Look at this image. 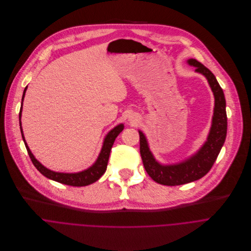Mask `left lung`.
I'll list each match as a JSON object with an SVG mask.
<instances>
[{"label": "left lung", "instance_id": "1", "mask_svg": "<svg viewBox=\"0 0 251 251\" xmlns=\"http://www.w3.org/2000/svg\"><path fill=\"white\" fill-rule=\"evenodd\" d=\"M188 64L194 66L196 72L203 74L214 93L215 109L210 133L205 144L199 151L187 160L171 165L158 163L148 147L145 135L139 132V149L143 166L147 174L155 182L166 186L183 185L204 177L213 167L221 149L225 143L227 129V118L226 111V99L224 91L217 81L215 75L201 62L189 59Z\"/></svg>", "mask_w": 251, "mask_h": 251}]
</instances>
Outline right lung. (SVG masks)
<instances>
[{"label":"right lung","instance_id":"right-lung-1","mask_svg":"<svg viewBox=\"0 0 251 251\" xmlns=\"http://www.w3.org/2000/svg\"><path fill=\"white\" fill-rule=\"evenodd\" d=\"M26 88H25L24 94H23V98H22V107L20 110V126H21V132H22V136L25 142V145L26 147L27 153L30 157V160L32 161L33 165L35 166V168L46 178L51 179L53 181L65 184V185H69V186H74V187H82V186H87L90 185L96 181H98L100 178L102 177V175L106 172L107 170V166H108V161H109V157H110V153H111V149L112 146L115 142V139L117 138V136L123 131L124 129V125L121 124L119 126H117L116 127H114L105 137L104 139V143L102 146V150L100 152L98 159L96 160V162L89 167L88 169L82 171V172H78V173H59V172H54L47 169L46 167H44L39 161H37L33 154L31 153V151L29 150V147L27 146L25 140V136L23 133V128H22V123H21V117H22V108H23V101L25 98V94L26 91Z\"/></svg>","mask_w":251,"mask_h":251}]
</instances>
